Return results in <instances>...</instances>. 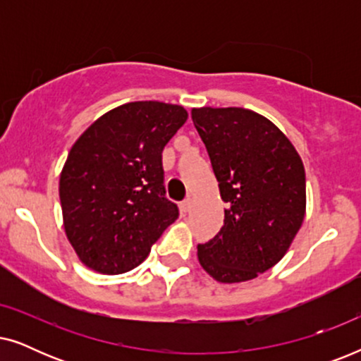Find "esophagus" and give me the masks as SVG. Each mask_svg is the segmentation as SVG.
Here are the masks:
<instances>
[{"mask_svg":"<svg viewBox=\"0 0 361 361\" xmlns=\"http://www.w3.org/2000/svg\"><path fill=\"white\" fill-rule=\"evenodd\" d=\"M192 205H194V200H192L190 197H189V199H185L184 202H180V212H182V214H189Z\"/></svg>","mask_w":361,"mask_h":361,"instance_id":"obj_1","label":"esophagus"}]
</instances>
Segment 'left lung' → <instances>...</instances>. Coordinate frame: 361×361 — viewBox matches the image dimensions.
<instances>
[{
    "instance_id": "left-lung-1",
    "label": "left lung",
    "mask_w": 361,
    "mask_h": 361,
    "mask_svg": "<svg viewBox=\"0 0 361 361\" xmlns=\"http://www.w3.org/2000/svg\"><path fill=\"white\" fill-rule=\"evenodd\" d=\"M210 156L225 219L197 246L202 268L219 283L258 278L288 253L305 215V171L289 137L246 108H192Z\"/></svg>"
}]
</instances>
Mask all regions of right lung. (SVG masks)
Segmentation results:
<instances>
[{
  "label": "right lung",
  "instance_id": "add662e5",
  "mask_svg": "<svg viewBox=\"0 0 361 361\" xmlns=\"http://www.w3.org/2000/svg\"><path fill=\"white\" fill-rule=\"evenodd\" d=\"M180 105L130 102L93 121L59 180L63 230L78 259L102 274L140 266L179 216L164 197L162 149L187 121Z\"/></svg>",
  "mask_w": 361,
  "mask_h": 361
}]
</instances>
